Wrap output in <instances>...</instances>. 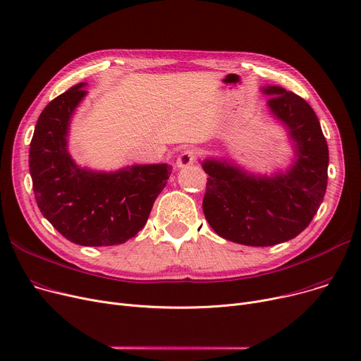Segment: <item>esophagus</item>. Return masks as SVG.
<instances>
[{"label": "esophagus", "mask_w": 361, "mask_h": 361, "mask_svg": "<svg viewBox=\"0 0 361 361\" xmlns=\"http://www.w3.org/2000/svg\"><path fill=\"white\" fill-rule=\"evenodd\" d=\"M199 157V152L196 149H185L181 152V155L177 159V165L178 166H187L193 164Z\"/></svg>", "instance_id": "esophagus-1"}]
</instances>
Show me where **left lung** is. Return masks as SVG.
Wrapping results in <instances>:
<instances>
[{
	"label": "left lung",
	"instance_id": "1",
	"mask_svg": "<svg viewBox=\"0 0 361 361\" xmlns=\"http://www.w3.org/2000/svg\"><path fill=\"white\" fill-rule=\"evenodd\" d=\"M264 93L271 94V111L297 143V162L288 173L256 178L226 162L202 164L209 176L203 197L206 221L222 238L253 247L275 245L305 231L328 185V143L312 106L278 86Z\"/></svg>",
	"mask_w": 361,
	"mask_h": 361
}]
</instances>
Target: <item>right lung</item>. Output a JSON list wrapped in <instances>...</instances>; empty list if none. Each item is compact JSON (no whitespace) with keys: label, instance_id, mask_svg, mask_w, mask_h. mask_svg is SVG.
<instances>
[{"label":"right lung","instance_id":"obj_1","mask_svg":"<svg viewBox=\"0 0 361 361\" xmlns=\"http://www.w3.org/2000/svg\"><path fill=\"white\" fill-rule=\"evenodd\" d=\"M83 86L52 99L37 118L29 149L33 193L42 215L71 243L123 244L146 225L173 168L136 165L105 174L75 165L66 137L71 114L86 94Z\"/></svg>","mask_w":361,"mask_h":361}]
</instances>
